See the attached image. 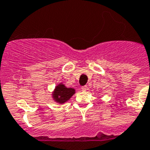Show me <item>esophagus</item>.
Listing matches in <instances>:
<instances>
[{"mask_svg": "<svg viewBox=\"0 0 150 150\" xmlns=\"http://www.w3.org/2000/svg\"><path fill=\"white\" fill-rule=\"evenodd\" d=\"M81 90L82 91H86V90H87V86H83V87H81Z\"/></svg>", "mask_w": 150, "mask_h": 150, "instance_id": "1", "label": "esophagus"}]
</instances>
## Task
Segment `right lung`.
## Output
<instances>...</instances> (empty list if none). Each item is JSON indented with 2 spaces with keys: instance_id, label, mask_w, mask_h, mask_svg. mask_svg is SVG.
I'll list each match as a JSON object with an SVG mask.
<instances>
[{
  "instance_id": "add662e5",
  "label": "right lung",
  "mask_w": 150,
  "mask_h": 150,
  "mask_svg": "<svg viewBox=\"0 0 150 150\" xmlns=\"http://www.w3.org/2000/svg\"><path fill=\"white\" fill-rule=\"evenodd\" d=\"M75 93V90L72 87H67L63 83H59L55 86L52 93L53 100L57 104L66 103Z\"/></svg>"
}]
</instances>
